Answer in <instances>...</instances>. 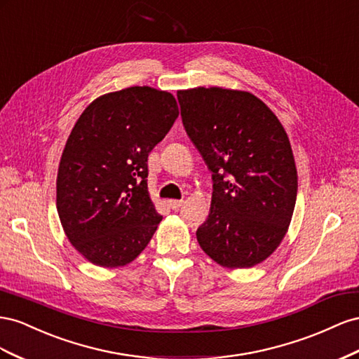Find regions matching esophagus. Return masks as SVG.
Returning <instances> with one entry per match:
<instances>
[{
	"label": "esophagus",
	"mask_w": 359,
	"mask_h": 359,
	"mask_svg": "<svg viewBox=\"0 0 359 359\" xmlns=\"http://www.w3.org/2000/svg\"><path fill=\"white\" fill-rule=\"evenodd\" d=\"M168 206L172 209V210H177L183 206V200H168Z\"/></svg>",
	"instance_id": "obj_1"
}]
</instances>
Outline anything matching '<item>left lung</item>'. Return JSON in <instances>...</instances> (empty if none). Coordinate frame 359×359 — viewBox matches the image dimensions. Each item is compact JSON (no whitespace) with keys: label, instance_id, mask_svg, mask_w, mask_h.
<instances>
[{"label":"left lung","instance_id":"8db88e82","mask_svg":"<svg viewBox=\"0 0 359 359\" xmlns=\"http://www.w3.org/2000/svg\"><path fill=\"white\" fill-rule=\"evenodd\" d=\"M183 126L212 171L201 250L229 269L262 263L289 230L298 172L278 117L252 93L222 87L179 90Z\"/></svg>","mask_w":359,"mask_h":359}]
</instances>
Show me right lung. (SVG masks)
I'll return each mask as SVG.
<instances>
[{
	"label": "right lung",
	"instance_id": "right-lung-1",
	"mask_svg": "<svg viewBox=\"0 0 359 359\" xmlns=\"http://www.w3.org/2000/svg\"><path fill=\"white\" fill-rule=\"evenodd\" d=\"M179 116L168 91L129 87L79 116L60 159L57 210L69 242L100 268L134 262L162 215L147 189V158Z\"/></svg>",
	"mask_w": 359,
	"mask_h": 359
}]
</instances>
